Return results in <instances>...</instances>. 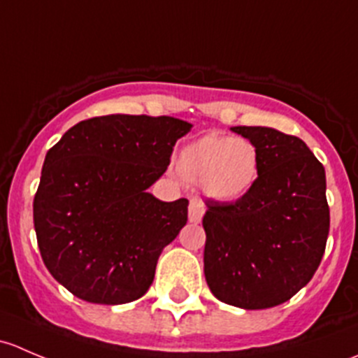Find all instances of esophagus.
I'll return each instance as SVG.
<instances>
[{
	"instance_id": "34e87169",
	"label": "esophagus",
	"mask_w": 358,
	"mask_h": 358,
	"mask_svg": "<svg viewBox=\"0 0 358 358\" xmlns=\"http://www.w3.org/2000/svg\"><path fill=\"white\" fill-rule=\"evenodd\" d=\"M204 204L201 199H192L189 204V222L190 223H201L202 216H204Z\"/></svg>"
}]
</instances>
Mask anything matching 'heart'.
<instances>
[{
	"label": "heart",
	"instance_id": "heart-1",
	"mask_svg": "<svg viewBox=\"0 0 358 358\" xmlns=\"http://www.w3.org/2000/svg\"><path fill=\"white\" fill-rule=\"evenodd\" d=\"M176 171L213 201L243 199L259 173L258 149L246 138L204 135L187 143L176 156Z\"/></svg>",
	"mask_w": 358,
	"mask_h": 358
}]
</instances>
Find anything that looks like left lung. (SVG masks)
Masks as SVG:
<instances>
[{
	"mask_svg": "<svg viewBox=\"0 0 358 358\" xmlns=\"http://www.w3.org/2000/svg\"><path fill=\"white\" fill-rule=\"evenodd\" d=\"M232 131L258 149L259 173L243 199L206 201V282L227 305L272 308L310 282L326 251V171L298 136L265 126Z\"/></svg>",
	"mask_w": 358,
	"mask_h": 358,
	"instance_id": "1",
	"label": "left lung"
}]
</instances>
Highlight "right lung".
<instances>
[{
  "instance_id": "obj_1",
  "label": "right lung",
  "mask_w": 358,
  "mask_h": 358,
  "mask_svg": "<svg viewBox=\"0 0 358 358\" xmlns=\"http://www.w3.org/2000/svg\"><path fill=\"white\" fill-rule=\"evenodd\" d=\"M190 129L169 115L110 114L78 122L46 152L32 209L39 252L57 282L99 305L145 294L189 206L147 189Z\"/></svg>"
}]
</instances>
